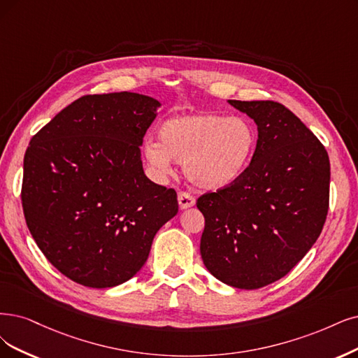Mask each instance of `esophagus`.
<instances>
[{"instance_id": "34e87169", "label": "esophagus", "mask_w": 358, "mask_h": 358, "mask_svg": "<svg viewBox=\"0 0 358 358\" xmlns=\"http://www.w3.org/2000/svg\"><path fill=\"white\" fill-rule=\"evenodd\" d=\"M196 201L194 197L190 194V193H186V192H180L178 193V205H180V209H187V208H192L194 206Z\"/></svg>"}]
</instances>
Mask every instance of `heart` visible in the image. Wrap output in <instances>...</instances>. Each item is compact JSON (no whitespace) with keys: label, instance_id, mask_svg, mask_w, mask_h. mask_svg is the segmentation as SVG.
<instances>
[{"label":"heart","instance_id":"obj_1","mask_svg":"<svg viewBox=\"0 0 358 358\" xmlns=\"http://www.w3.org/2000/svg\"><path fill=\"white\" fill-rule=\"evenodd\" d=\"M157 138L144 144L145 162L162 176L172 171V161L180 162L187 180L205 190L239 181L257 148L255 131L245 119L210 112L169 117Z\"/></svg>","mask_w":358,"mask_h":358}]
</instances>
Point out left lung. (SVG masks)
<instances>
[{
	"instance_id": "left-lung-1",
	"label": "left lung",
	"mask_w": 358,
	"mask_h": 358,
	"mask_svg": "<svg viewBox=\"0 0 358 358\" xmlns=\"http://www.w3.org/2000/svg\"><path fill=\"white\" fill-rule=\"evenodd\" d=\"M229 103L254 119L257 148L239 181L197 199L205 217L201 255L222 283L259 289L286 275L319 239L330 164L319 138L283 104Z\"/></svg>"
}]
</instances>
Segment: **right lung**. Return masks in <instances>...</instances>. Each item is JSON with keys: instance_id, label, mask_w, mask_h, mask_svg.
Instances as JSON below:
<instances>
[{"instance_id": "add662e5", "label": "right lung", "mask_w": 358, "mask_h": 358, "mask_svg": "<svg viewBox=\"0 0 358 358\" xmlns=\"http://www.w3.org/2000/svg\"><path fill=\"white\" fill-rule=\"evenodd\" d=\"M159 106L128 91L84 96L24 153L26 224L45 258L79 285L104 289L134 277L178 213L176 190L143 171L140 145Z\"/></svg>"}]
</instances>
